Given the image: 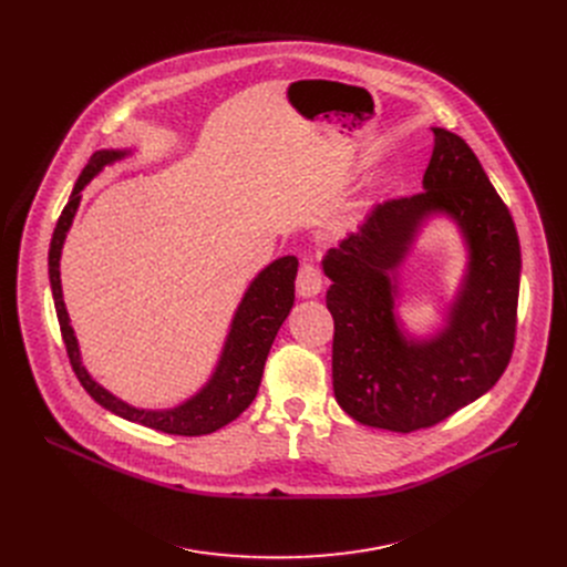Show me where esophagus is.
<instances>
[{"label": "esophagus", "mask_w": 567, "mask_h": 567, "mask_svg": "<svg viewBox=\"0 0 567 567\" xmlns=\"http://www.w3.org/2000/svg\"><path fill=\"white\" fill-rule=\"evenodd\" d=\"M323 287V276L319 268L315 264H303L301 271H299V278H296V293L301 296V299H312V296H317Z\"/></svg>", "instance_id": "34e87169"}]
</instances>
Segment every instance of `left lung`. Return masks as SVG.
Instances as JSON below:
<instances>
[{"label": "left lung", "instance_id": "obj_1", "mask_svg": "<svg viewBox=\"0 0 567 567\" xmlns=\"http://www.w3.org/2000/svg\"><path fill=\"white\" fill-rule=\"evenodd\" d=\"M423 193L374 204L321 259L333 336V393L368 427L413 432L483 398L508 368L522 252L508 206L455 133L432 128ZM436 215L453 219L467 268L442 329L409 337L396 315L399 268Z\"/></svg>", "mask_w": 567, "mask_h": 567}]
</instances>
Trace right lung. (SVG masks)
Here are the masks:
<instances>
[{
	"label": "right lung",
	"instance_id": "obj_1",
	"mask_svg": "<svg viewBox=\"0 0 567 567\" xmlns=\"http://www.w3.org/2000/svg\"><path fill=\"white\" fill-rule=\"evenodd\" d=\"M131 154L133 148H101V152H96L92 158H89V163L84 165L80 178L73 186L69 204L64 206L62 216L56 220L52 241H50V252H48V274H50V289H52L59 329H62V338H64L75 377L84 385V391L92 395L103 409L112 411L114 415H122V419L131 423H140L144 427H152L165 434H178V436L212 434L225 427L227 423H231L234 419H238V415L252 404L261 383L266 355L271 351V344L280 331V326L293 306V280H296V271H299V259L293 255L278 257L276 261L264 266L261 271L252 278L241 303H238L231 317L229 333L225 338L220 359L212 377H208V381L195 395L169 409H140L124 402L122 398L112 395L82 365L80 344L64 303L62 278H59V261H62L66 234L73 225V218L78 214V206L82 199V190L86 188V184L92 182L94 176H99L107 165L124 161Z\"/></svg>",
	"mask_w": 567,
	"mask_h": 567
}]
</instances>
